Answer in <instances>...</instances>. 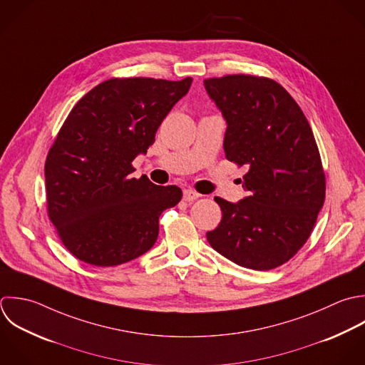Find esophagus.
I'll use <instances>...</instances> for the list:
<instances>
[{"label":"esophagus","instance_id":"obj_1","mask_svg":"<svg viewBox=\"0 0 365 365\" xmlns=\"http://www.w3.org/2000/svg\"><path fill=\"white\" fill-rule=\"evenodd\" d=\"M199 196H200V195L196 193L195 190H190V189H185V190H183V200H186V202H193V200H196Z\"/></svg>","mask_w":365,"mask_h":365}]
</instances>
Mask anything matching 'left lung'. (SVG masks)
Masks as SVG:
<instances>
[{
    "mask_svg": "<svg viewBox=\"0 0 365 365\" xmlns=\"http://www.w3.org/2000/svg\"><path fill=\"white\" fill-rule=\"evenodd\" d=\"M203 83L227 125L226 158L247 166L242 200L215 197L223 216L207 242L242 267H279L306 243L324 205L326 178L310 123L273 79L227 75Z\"/></svg>",
    "mask_w": 365,
    "mask_h": 365,
    "instance_id": "left-lung-1",
    "label": "left lung"
}]
</instances>
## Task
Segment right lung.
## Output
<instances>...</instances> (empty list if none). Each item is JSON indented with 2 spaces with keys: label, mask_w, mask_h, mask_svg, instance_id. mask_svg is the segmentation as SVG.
Listing matches in <instances>:
<instances>
[{
  "label": "right lung",
  "mask_w": 365,
  "mask_h": 365,
  "mask_svg": "<svg viewBox=\"0 0 365 365\" xmlns=\"http://www.w3.org/2000/svg\"><path fill=\"white\" fill-rule=\"evenodd\" d=\"M192 78L108 79L71 110L45 162L48 215L81 262L109 267L155 245L159 216L182 199L178 186L132 178V160L155 142Z\"/></svg>",
  "instance_id": "right-lung-1"
}]
</instances>
